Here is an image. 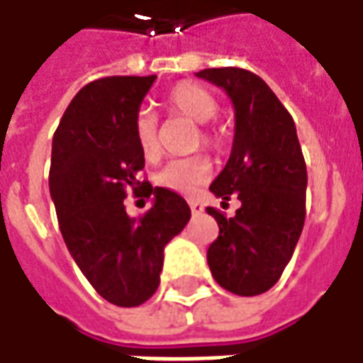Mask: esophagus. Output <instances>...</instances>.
Listing matches in <instances>:
<instances>
[{"label": "esophagus", "instance_id": "34e87169", "mask_svg": "<svg viewBox=\"0 0 363 363\" xmlns=\"http://www.w3.org/2000/svg\"><path fill=\"white\" fill-rule=\"evenodd\" d=\"M189 208H191V213H194V216H199V213L203 211L201 203H199V201H196V199H189Z\"/></svg>", "mask_w": 363, "mask_h": 363}]
</instances>
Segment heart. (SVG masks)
Returning <instances> with one entry per match:
<instances>
[{"label": "heart", "instance_id": "1", "mask_svg": "<svg viewBox=\"0 0 363 363\" xmlns=\"http://www.w3.org/2000/svg\"><path fill=\"white\" fill-rule=\"evenodd\" d=\"M167 106L177 111L179 116L191 119L196 123H208L218 113V99L211 96L208 89L196 84H177L172 87L165 96ZM133 138L140 147V153L145 162H157L162 155L160 135H157V123L155 118L147 109H142L133 119ZM201 142L206 145H218L220 138L216 131L203 130L199 133ZM211 176V165L208 157L203 155H191L182 160H172L157 172L155 182L157 186L169 189L174 194L189 196L198 191Z\"/></svg>", "mask_w": 363, "mask_h": 363}]
</instances>
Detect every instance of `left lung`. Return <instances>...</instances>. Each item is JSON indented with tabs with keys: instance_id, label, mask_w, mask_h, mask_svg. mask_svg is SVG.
Instances as JSON below:
<instances>
[{
	"instance_id": "1",
	"label": "left lung",
	"mask_w": 363,
	"mask_h": 363,
	"mask_svg": "<svg viewBox=\"0 0 363 363\" xmlns=\"http://www.w3.org/2000/svg\"><path fill=\"white\" fill-rule=\"evenodd\" d=\"M196 75L221 87L235 111L232 153L210 191L242 203L233 218L208 208L220 225L208 266L223 289L259 296L284 274L306 220L308 172L296 123L259 75L240 67Z\"/></svg>"
}]
</instances>
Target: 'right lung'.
Here are the masks:
<instances>
[{"label": "right lung", "instance_id": "add662e5", "mask_svg": "<svg viewBox=\"0 0 363 363\" xmlns=\"http://www.w3.org/2000/svg\"><path fill=\"white\" fill-rule=\"evenodd\" d=\"M155 75L101 77L77 91L51 143L50 194L63 242L97 294L119 308L155 294L164 250L191 218L182 196L138 182L145 160L133 119ZM128 186L152 199L142 218L123 206Z\"/></svg>", "mask_w": 363, "mask_h": 363}]
</instances>
